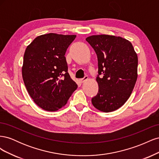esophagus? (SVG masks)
Here are the masks:
<instances>
[{"mask_svg":"<svg viewBox=\"0 0 159 159\" xmlns=\"http://www.w3.org/2000/svg\"><path fill=\"white\" fill-rule=\"evenodd\" d=\"M88 75H85V76H84V78H83L80 79V81H81V83H82V82H84V81L85 80H88Z\"/></svg>","mask_w":159,"mask_h":159,"instance_id":"1","label":"esophagus"}]
</instances>
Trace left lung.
Listing matches in <instances>:
<instances>
[{
  "label": "left lung",
  "mask_w": 159,
  "mask_h": 159,
  "mask_svg": "<svg viewBox=\"0 0 159 159\" xmlns=\"http://www.w3.org/2000/svg\"><path fill=\"white\" fill-rule=\"evenodd\" d=\"M86 41L98 61L99 90L91 103L102 111H113L127 102L133 90L137 79V55L131 43L119 36L94 35Z\"/></svg>",
  "instance_id": "8db88e82"
}]
</instances>
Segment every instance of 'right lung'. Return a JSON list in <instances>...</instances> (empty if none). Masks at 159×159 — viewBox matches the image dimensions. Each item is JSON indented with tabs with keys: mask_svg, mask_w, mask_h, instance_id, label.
<instances>
[{
	"mask_svg": "<svg viewBox=\"0 0 159 159\" xmlns=\"http://www.w3.org/2000/svg\"><path fill=\"white\" fill-rule=\"evenodd\" d=\"M75 37L43 34L25 50L22 68L24 83L34 102L44 110L55 111L61 108L78 88L68 72L65 57Z\"/></svg>",
	"mask_w": 159,
	"mask_h": 159,
	"instance_id": "right-lung-1",
	"label": "right lung"
}]
</instances>
